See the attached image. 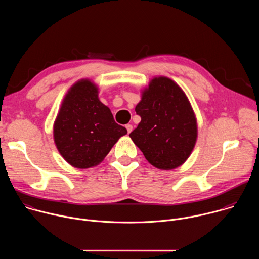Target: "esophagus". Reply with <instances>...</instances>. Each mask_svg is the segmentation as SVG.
I'll list each match as a JSON object with an SVG mask.
<instances>
[{"instance_id":"1","label":"esophagus","mask_w":259,"mask_h":259,"mask_svg":"<svg viewBox=\"0 0 259 259\" xmlns=\"http://www.w3.org/2000/svg\"><path fill=\"white\" fill-rule=\"evenodd\" d=\"M126 129H127L128 133H130V132L132 131V129H133V126H132V125H130V124H128V125H126Z\"/></svg>"}]
</instances>
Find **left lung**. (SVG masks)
Wrapping results in <instances>:
<instances>
[{"instance_id":"8db88e82","label":"left lung","mask_w":259,"mask_h":259,"mask_svg":"<svg viewBox=\"0 0 259 259\" xmlns=\"http://www.w3.org/2000/svg\"><path fill=\"white\" fill-rule=\"evenodd\" d=\"M135 112L141 121L129 136L150 164L173 170L188 160L198 137L197 119L186 93L174 81L152 79Z\"/></svg>"}]
</instances>
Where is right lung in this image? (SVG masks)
<instances>
[{
  "mask_svg": "<svg viewBox=\"0 0 259 259\" xmlns=\"http://www.w3.org/2000/svg\"><path fill=\"white\" fill-rule=\"evenodd\" d=\"M125 134L126 128L115 122L110 109L98 98V87L89 79L69 88L53 126L59 154L79 169L101 163Z\"/></svg>",
  "mask_w": 259,
  "mask_h": 259,
  "instance_id": "add662e5",
  "label": "right lung"
}]
</instances>
